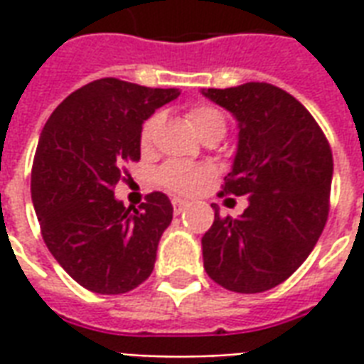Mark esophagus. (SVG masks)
<instances>
[{
    "mask_svg": "<svg viewBox=\"0 0 364 364\" xmlns=\"http://www.w3.org/2000/svg\"><path fill=\"white\" fill-rule=\"evenodd\" d=\"M171 205H173L175 213H181V210H183V208H185V206H189V200H185V198L175 197V198H171Z\"/></svg>",
    "mask_w": 364,
    "mask_h": 364,
    "instance_id": "obj_1",
    "label": "esophagus"
}]
</instances>
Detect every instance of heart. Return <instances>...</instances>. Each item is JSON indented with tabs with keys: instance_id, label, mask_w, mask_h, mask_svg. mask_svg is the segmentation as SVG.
Returning a JSON list of instances; mask_svg holds the SVG:
<instances>
[{
	"instance_id": "b5f03b06",
	"label": "heart",
	"mask_w": 364,
	"mask_h": 364,
	"mask_svg": "<svg viewBox=\"0 0 364 364\" xmlns=\"http://www.w3.org/2000/svg\"><path fill=\"white\" fill-rule=\"evenodd\" d=\"M187 117H189V122L197 130L198 136H203L205 132H210V130H222V132L226 130V119H224V114L218 109H214V107L200 105V107L191 109ZM159 122H161L159 114H151L150 119L144 122L142 132H140V144H142L144 148L150 146L151 138L156 134V128L159 127ZM206 175H208L206 167L195 166V164H189V161L173 159V161H167V164L161 166L158 179L167 191L179 193V195H189V193L197 189L200 183L205 181Z\"/></svg>"
}]
</instances>
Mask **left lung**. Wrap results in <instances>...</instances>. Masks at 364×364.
Segmentation results:
<instances>
[{
    "label": "left lung",
    "mask_w": 364,
    "mask_h": 364,
    "mask_svg": "<svg viewBox=\"0 0 364 364\" xmlns=\"http://www.w3.org/2000/svg\"><path fill=\"white\" fill-rule=\"evenodd\" d=\"M237 120V148L224 193L247 197L237 218L203 236L205 271L234 292H265L294 273L328 220L333 158L306 107L271 83L203 90Z\"/></svg>",
    "instance_id": "1"
}]
</instances>
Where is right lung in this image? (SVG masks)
<instances>
[{
    "label": "right lung",
    "instance_id": "obj_1",
    "mask_svg": "<svg viewBox=\"0 0 364 364\" xmlns=\"http://www.w3.org/2000/svg\"><path fill=\"white\" fill-rule=\"evenodd\" d=\"M179 93L103 77L68 95L44 124L31 197L44 244L83 289L122 294L154 271L173 206L150 193L130 210L112 189L122 166L140 159L144 120Z\"/></svg>",
    "mask_w": 364,
    "mask_h": 364
}]
</instances>
